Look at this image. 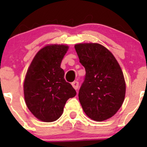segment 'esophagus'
<instances>
[{
  "label": "esophagus",
  "instance_id": "esophagus-1",
  "mask_svg": "<svg viewBox=\"0 0 147 147\" xmlns=\"http://www.w3.org/2000/svg\"><path fill=\"white\" fill-rule=\"evenodd\" d=\"M72 87L75 89V90H77L79 88V82H77V81H75V82H73L72 83Z\"/></svg>",
  "mask_w": 147,
  "mask_h": 147
}]
</instances>
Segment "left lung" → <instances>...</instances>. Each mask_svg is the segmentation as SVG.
Listing matches in <instances>:
<instances>
[{"instance_id":"8db88e82","label":"left lung","mask_w":147,"mask_h":147,"mask_svg":"<svg viewBox=\"0 0 147 147\" xmlns=\"http://www.w3.org/2000/svg\"><path fill=\"white\" fill-rule=\"evenodd\" d=\"M86 76L79 99L88 117L102 122L114 115L122 106L126 92L124 75L111 52L99 43L75 45Z\"/></svg>"}]
</instances>
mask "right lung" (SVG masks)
Returning <instances> with one entry per match:
<instances>
[{
	"label": "right lung",
	"instance_id": "add662e5",
	"mask_svg": "<svg viewBox=\"0 0 147 147\" xmlns=\"http://www.w3.org/2000/svg\"><path fill=\"white\" fill-rule=\"evenodd\" d=\"M68 50V45H47L37 52L27 71L23 85L25 103L30 112L43 122L58 119L67 100L76 95L61 68Z\"/></svg>",
	"mask_w": 147,
	"mask_h": 147
}]
</instances>
